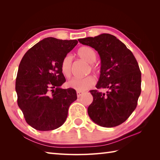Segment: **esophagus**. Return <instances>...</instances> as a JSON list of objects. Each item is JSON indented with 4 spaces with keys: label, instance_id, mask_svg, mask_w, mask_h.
Instances as JSON below:
<instances>
[{
    "label": "esophagus",
    "instance_id": "34e87169",
    "mask_svg": "<svg viewBox=\"0 0 160 160\" xmlns=\"http://www.w3.org/2000/svg\"><path fill=\"white\" fill-rule=\"evenodd\" d=\"M83 94V92H79V91H77V97L79 98L80 97L81 95H82Z\"/></svg>",
    "mask_w": 160,
    "mask_h": 160
}]
</instances>
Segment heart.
Segmentation results:
<instances>
[{"instance_id": "heart-1", "label": "heart", "mask_w": 160, "mask_h": 160, "mask_svg": "<svg viewBox=\"0 0 160 160\" xmlns=\"http://www.w3.org/2000/svg\"><path fill=\"white\" fill-rule=\"evenodd\" d=\"M77 55L81 59L90 63V68L93 71L98 70L97 67L93 64L97 58V54L93 48L90 47H81L77 51ZM72 58L70 55H66L61 62V70L66 77H70L72 72ZM95 79L92 76H87L83 78H73L68 83V86L77 91L83 92L90 89L95 84Z\"/></svg>"}]
</instances>
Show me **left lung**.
Here are the masks:
<instances>
[{"label":"left lung","instance_id":"1","mask_svg":"<svg viewBox=\"0 0 160 160\" xmlns=\"http://www.w3.org/2000/svg\"><path fill=\"white\" fill-rule=\"evenodd\" d=\"M78 40L98 52L101 66L96 88L108 89L105 94L90 91L93 101L88 108V115L101 127L120 125L136 108L141 93V72L136 59L125 44L111 34Z\"/></svg>","mask_w":160,"mask_h":160}]
</instances>
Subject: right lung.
Returning <instances> with one entry per match:
<instances>
[{
  "instance_id": "right-lung-1",
  "label": "right lung",
  "mask_w": 160,
  "mask_h": 160,
  "mask_svg": "<svg viewBox=\"0 0 160 160\" xmlns=\"http://www.w3.org/2000/svg\"><path fill=\"white\" fill-rule=\"evenodd\" d=\"M77 43L76 40L44 38L21 60L16 80L18 105L26 122L36 130L61 127L70 104L77 100L75 90L60 86L66 81L61 62Z\"/></svg>"
}]
</instances>
